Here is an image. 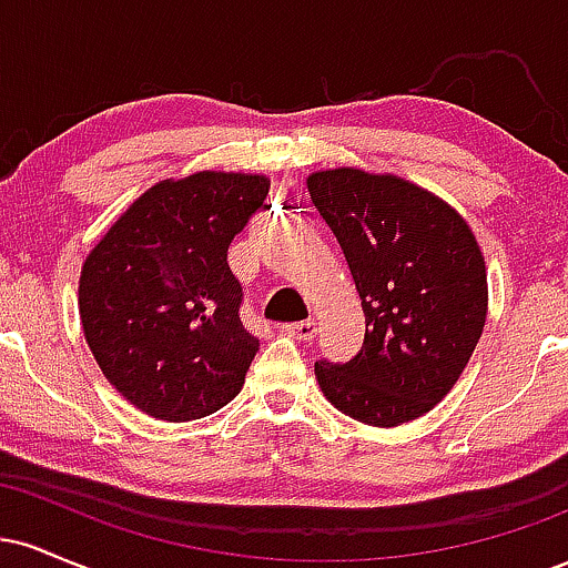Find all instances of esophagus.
Wrapping results in <instances>:
<instances>
[{
  "label": "esophagus",
  "mask_w": 568,
  "mask_h": 568,
  "mask_svg": "<svg viewBox=\"0 0 568 568\" xmlns=\"http://www.w3.org/2000/svg\"><path fill=\"white\" fill-rule=\"evenodd\" d=\"M280 331L293 338H298V342H310V338H315V334H317V323L315 321L285 323V325H280Z\"/></svg>",
  "instance_id": "esophagus-1"
}]
</instances>
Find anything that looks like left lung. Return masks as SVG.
Instances as JSON below:
<instances>
[{
    "label": "left lung",
    "mask_w": 568,
    "mask_h": 568,
    "mask_svg": "<svg viewBox=\"0 0 568 568\" xmlns=\"http://www.w3.org/2000/svg\"><path fill=\"white\" fill-rule=\"evenodd\" d=\"M306 189L363 298L366 336L347 363H315L342 414L397 427L454 387L486 325V264L452 205L397 175L321 171Z\"/></svg>",
    "instance_id": "obj_1"
}]
</instances>
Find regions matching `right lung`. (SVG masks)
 Here are the masks:
<instances>
[{
	"mask_svg": "<svg viewBox=\"0 0 568 568\" xmlns=\"http://www.w3.org/2000/svg\"><path fill=\"white\" fill-rule=\"evenodd\" d=\"M264 175L162 181L114 221L80 277V317L103 376L143 414L202 419L232 400L258 352L240 321L232 240L264 205Z\"/></svg>",
	"mask_w": 568,
	"mask_h": 568,
	"instance_id": "right-lung-1",
	"label": "right lung"
}]
</instances>
